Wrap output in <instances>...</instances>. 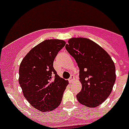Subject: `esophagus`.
<instances>
[{
    "label": "esophagus",
    "instance_id": "34e87169",
    "mask_svg": "<svg viewBox=\"0 0 129 129\" xmlns=\"http://www.w3.org/2000/svg\"><path fill=\"white\" fill-rule=\"evenodd\" d=\"M74 80H75V77L74 76H72L71 77H70V78L68 79V81H69V82H70V83H72V82L74 81Z\"/></svg>",
    "mask_w": 129,
    "mask_h": 129
}]
</instances>
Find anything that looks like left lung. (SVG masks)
I'll return each instance as SVG.
<instances>
[{"mask_svg":"<svg viewBox=\"0 0 129 129\" xmlns=\"http://www.w3.org/2000/svg\"><path fill=\"white\" fill-rule=\"evenodd\" d=\"M66 49L79 68L81 92L76 95L81 104L95 108L110 95L116 81L114 62L102 47L85 37H73Z\"/></svg>","mask_w":129,"mask_h":129,"instance_id":"1","label":"left lung"}]
</instances>
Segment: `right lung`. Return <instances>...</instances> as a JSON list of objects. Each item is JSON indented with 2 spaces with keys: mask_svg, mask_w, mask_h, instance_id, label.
<instances>
[{
  "mask_svg": "<svg viewBox=\"0 0 129 129\" xmlns=\"http://www.w3.org/2000/svg\"><path fill=\"white\" fill-rule=\"evenodd\" d=\"M65 44L63 40H45L33 48L20 62L19 85L25 98L39 111H52L58 107L68 85V81L59 77L53 67L55 58Z\"/></svg>",
  "mask_w": 129,
  "mask_h": 129,
  "instance_id": "right-lung-1",
  "label": "right lung"
}]
</instances>
